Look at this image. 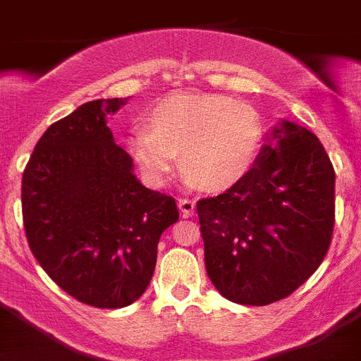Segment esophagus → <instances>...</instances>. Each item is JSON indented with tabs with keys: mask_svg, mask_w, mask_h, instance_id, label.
Returning a JSON list of instances; mask_svg holds the SVG:
<instances>
[{
	"mask_svg": "<svg viewBox=\"0 0 361 361\" xmlns=\"http://www.w3.org/2000/svg\"><path fill=\"white\" fill-rule=\"evenodd\" d=\"M178 208H180V213H183V216L193 215V212H195V200L178 199Z\"/></svg>",
	"mask_w": 361,
	"mask_h": 361,
	"instance_id": "1",
	"label": "esophagus"
}]
</instances>
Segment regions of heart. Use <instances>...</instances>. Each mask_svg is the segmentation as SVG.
Listing matches in <instances>:
<instances>
[{"mask_svg":"<svg viewBox=\"0 0 361 361\" xmlns=\"http://www.w3.org/2000/svg\"><path fill=\"white\" fill-rule=\"evenodd\" d=\"M266 139L262 116L245 101L222 94H177L149 114V128H135L130 149L142 175L166 183L180 153V170L204 191H224L253 170Z\"/></svg>","mask_w":361,"mask_h":361,"instance_id":"obj_1","label":"heart"}]
</instances>
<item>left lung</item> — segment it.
Instances as JSON below:
<instances>
[{
  "label": "left lung",
  "instance_id": "1",
  "mask_svg": "<svg viewBox=\"0 0 361 361\" xmlns=\"http://www.w3.org/2000/svg\"><path fill=\"white\" fill-rule=\"evenodd\" d=\"M253 170L197 202L206 271L235 304L267 305L307 282L329 251L334 168L318 137L283 121Z\"/></svg>",
  "mask_w": 361,
  "mask_h": 361
}]
</instances>
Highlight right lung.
Returning a JSON list of instances; mask_svg holds the SVG:
<instances>
[{"label": "right lung", "mask_w": 361, "mask_h": 361, "mask_svg": "<svg viewBox=\"0 0 361 361\" xmlns=\"http://www.w3.org/2000/svg\"><path fill=\"white\" fill-rule=\"evenodd\" d=\"M126 99H97L43 133L21 180L32 255L65 293L119 309L148 288L162 231L178 220L175 199L142 186L106 126Z\"/></svg>", "instance_id": "1"}]
</instances>
